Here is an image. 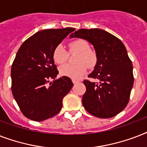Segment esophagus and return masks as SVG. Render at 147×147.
Listing matches in <instances>:
<instances>
[{
  "instance_id": "34e87169",
  "label": "esophagus",
  "mask_w": 147,
  "mask_h": 147,
  "mask_svg": "<svg viewBox=\"0 0 147 147\" xmlns=\"http://www.w3.org/2000/svg\"><path fill=\"white\" fill-rule=\"evenodd\" d=\"M72 82H73V84H76V83L79 82V81L76 80V79H72Z\"/></svg>"
}]
</instances>
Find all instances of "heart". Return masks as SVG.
Here are the masks:
<instances>
[{
    "mask_svg": "<svg viewBox=\"0 0 147 147\" xmlns=\"http://www.w3.org/2000/svg\"><path fill=\"white\" fill-rule=\"evenodd\" d=\"M69 51L77 52L76 62L78 64H66L60 68V74L72 79H78L86 72L88 67L94 69L98 63V55L94 50L90 49L89 43L85 40H74L69 43ZM54 62L59 65H62L67 62L69 59V53L62 45H58L53 53Z\"/></svg>",
    "mask_w": 147,
    "mask_h": 147,
    "instance_id": "1",
    "label": "heart"
}]
</instances>
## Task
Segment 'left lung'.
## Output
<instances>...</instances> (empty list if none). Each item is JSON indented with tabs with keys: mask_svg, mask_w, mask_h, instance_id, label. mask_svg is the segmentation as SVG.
<instances>
[{
	"mask_svg": "<svg viewBox=\"0 0 147 147\" xmlns=\"http://www.w3.org/2000/svg\"><path fill=\"white\" fill-rule=\"evenodd\" d=\"M71 37L87 40L98 55V63L88 77L98 82L84 81L86 92L82 97L83 106L97 117L116 116L127 105L134 85L132 62L124 45L100 29H81Z\"/></svg>",
	"mask_w": 147,
	"mask_h": 147,
	"instance_id": "1",
	"label": "left lung"
}]
</instances>
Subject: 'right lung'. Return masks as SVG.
Here are the masks:
<instances>
[{
  "label": "right lung",
  "mask_w": 147,
  "mask_h": 147,
  "mask_svg": "<svg viewBox=\"0 0 147 147\" xmlns=\"http://www.w3.org/2000/svg\"><path fill=\"white\" fill-rule=\"evenodd\" d=\"M75 30L71 27L40 30L24 41L17 51L11 67V90L27 118L45 121L62 109L63 98L73 83L66 76L55 79L59 71L53 53L62 40Z\"/></svg>",
  "instance_id": "1"
}]
</instances>
